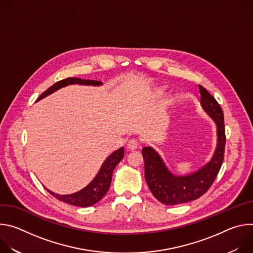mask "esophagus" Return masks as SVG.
Returning <instances> with one entry per match:
<instances>
[{
	"label": "esophagus",
	"instance_id": "34e87169",
	"mask_svg": "<svg viewBox=\"0 0 253 253\" xmlns=\"http://www.w3.org/2000/svg\"><path fill=\"white\" fill-rule=\"evenodd\" d=\"M137 147H138V142H137V140H135V139L130 140V141L128 142V144H127V149H128V150L133 151V150L137 149Z\"/></svg>",
	"mask_w": 253,
	"mask_h": 253
}]
</instances>
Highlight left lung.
<instances>
[{"label": "left lung", "instance_id": "left-lung-1", "mask_svg": "<svg viewBox=\"0 0 253 253\" xmlns=\"http://www.w3.org/2000/svg\"><path fill=\"white\" fill-rule=\"evenodd\" d=\"M198 86L202 109L216 125L217 140L211 159L189 174L176 175L169 170L154 148L144 147L142 149L147 185L155 198L165 205L182 204L202 196L214 182L223 162L225 148L223 112L213 96L204 87Z\"/></svg>", "mask_w": 253, "mask_h": 253}]
</instances>
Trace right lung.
<instances>
[{
  "label": "right lung",
  "instance_id": "right-lung-1",
  "mask_svg": "<svg viewBox=\"0 0 253 253\" xmlns=\"http://www.w3.org/2000/svg\"><path fill=\"white\" fill-rule=\"evenodd\" d=\"M85 85V86H101L103 85L102 82L96 81V80H85L81 78H67L64 80H61L57 83H55L53 86H51L49 89H47L43 94L40 95V97L37 99V102L42 100L43 98L53 94L54 92L58 91L59 89L66 87L68 85ZM124 157V148L121 147L117 150H115L113 153H111L109 156L106 158V160L103 162L101 168L99 169L98 173L96 174L95 178L92 181L85 186L83 189L72 193V194H57L48 188L47 191L52 194L55 198H57L60 201H63L65 203L75 205L79 207H88L91 205H94L99 200H101L105 194L107 193L108 189L110 187L111 181H112V174L113 170L116 167V165L123 159Z\"/></svg>",
  "mask_w": 253,
  "mask_h": 253
}]
</instances>
